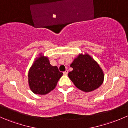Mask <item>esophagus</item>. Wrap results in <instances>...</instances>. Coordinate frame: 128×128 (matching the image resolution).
Masks as SVG:
<instances>
[{
  "label": "esophagus",
  "mask_w": 128,
  "mask_h": 128,
  "mask_svg": "<svg viewBox=\"0 0 128 128\" xmlns=\"http://www.w3.org/2000/svg\"><path fill=\"white\" fill-rule=\"evenodd\" d=\"M63 74H64V75H67L68 74V70H66L65 71L63 72Z\"/></svg>",
  "instance_id": "34e87169"
}]
</instances>
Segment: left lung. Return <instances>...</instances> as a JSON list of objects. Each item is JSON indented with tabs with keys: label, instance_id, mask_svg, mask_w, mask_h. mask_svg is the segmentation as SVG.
Here are the masks:
<instances>
[{
	"label": "left lung",
	"instance_id": "left-lung-1",
	"mask_svg": "<svg viewBox=\"0 0 128 128\" xmlns=\"http://www.w3.org/2000/svg\"><path fill=\"white\" fill-rule=\"evenodd\" d=\"M73 70L68 74L69 78L78 89L88 92L103 84L104 74L99 64L87 54H79L70 66Z\"/></svg>",
	"mask_w": 128,
	"mask_h": 128
}]
</instances>
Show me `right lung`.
Segmentation results:
<instances>
[{
  "instance_id": "add662e5",
  "label": "right lung",
  "mask_w": 128,
  "mask_h": 128,
  "mask_svg": "<svg viewBox=\"0 0 128 128\" xmlns=\"http://www.w3.org/2000/svg\"><path fill=\"white\" fill-rule=\"evenodd\" d=\"M62 72L50 64L47 57L40 54L28 72L30 88L34 94L45 95L56 87Z\"/></svg>"
}]
</instances>
